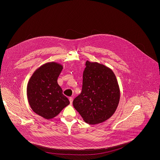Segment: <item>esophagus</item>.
I'll list each match as a JSON object with an SVG mask.
<instances>
[{"label": "esophagus", "instance_id": "34e87169", "mask_svg": "<svg viewBox=\"0 0 160 160\" xmlns=\"http://www.w3.org/2000/svg\"><path fill=\"white\" fill-rule=\"evenodd\" d=\"M69 100H70V104H72V102H73V98L72 97H70L69 98Z\"/></svg>", "mask_w": 160, "mask_h": 160}]
</instances>
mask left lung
<instances>
[{
	"label": "left lung",
	"mask_w": 160,
	"mask_h": 160,
	"mask_svg": "<svg viewBox=\"0 0 160 160\" xmlns=\"http://www.w3.org/2000/svg\"><path fill=\"white\" fill-rule=\"evenodd\" d=\"M85 66L82 92L73 104L86 123L95 125L107 120L115 112L120 88L115 73L108 67L88 61Z\"/></svg>",
	"instance_id": "left-lung-1"
}]
</instances>
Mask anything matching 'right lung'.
<instances>
[{"mask_svg": "<svg viewBox=\"0 0 160 160\" xmlns=\"http://www.w3.org/2000/svg\"><path fill=\"white\" fill-rule=\"evenodd\" d=\"M62 66L47 62L33 73L27 85V98L32 109L39 116L50 120L70 104L58 83Z\"/></svg>", "mask_w": 160, "mask_h": 160, "instance_id": "obj_1", "label": "right lung"}]
</instances>
